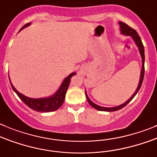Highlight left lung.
I'll return each instance as SVG.
<instances>
[{
    "mask_svg": "<svg viewBox=\"0 0 157 157\" xmlns=\"http://www.w3.org/2000/svg\"><path fill=\"white\" fill-rule=\"evenodd\" d=\"M119 25H120V29H121V33L125 35H130L133 40L135 41L136 44V45L138 46L139 48V50H140V55H141V57H142V62H143V67H142V70H141V74H140V82H139V86L137 89L136 90L135 93L132 95L130 98L128 100L127 102H126L125 103L122 104V105H119V106H116V107H113V108H106V107H102V106H99V105H96V104L93 103V102L89 99V98L88 97L87 94L86 92V98H87L88 102L90 104L91 106L93 107L94 109L97 110H99V111H106V112H114V111H117V110L123 108V107L126 106L129 102H130L131 100L135 97V95H136L137 92H139L140 90V87L142 86V83H143V78H144V71H145V68H144V60H145V54H144V46H143V42L141 41V38H140V35H138V33L136 31V30H134L133 28H132L131 27H129V25H127L126 24L123 23V22H119Z\"/></svg>",
    "mask_w": 157,
    "mask_h": 157,
    "instance_id": "8db88e82",
    "label": "left lung"
}]
</instances>
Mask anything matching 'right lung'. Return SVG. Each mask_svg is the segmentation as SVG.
<instances>
[{
	"label": "right lung",
	"mask_w": 157,
	"mask_h": 157,
	"mask_svg": "<svg viewBox=\"0 0 157 157\" xmlns=\"http://www.w3.org/2000/svg\"><path fill=\"white\" fill-rule=\"evenodd\" d=\"M30 23L26 24L24 25L21 30L25 28V27L28 26ZM20 30V31H21ZM74 75H75V72H72L70 74L67 78H65L64 79L63 82H62V86H60L58 92L55 94H54L52 96L48 97V98H28V97L25 96V95H22L21 93L17 92L15 88L13 86V85L10 82L11 87H12L13 90L16 92L17 96L22 100V102L26 104L29 108L31 109L35 110L37 112H41V113H48V112H54L55 110L59 109L61 106L62 105L65 100V94H66L67 89H68V86H69L70 81L71 78ZM10 80V78H9Z\"/></svg>",
	"instance_id": "obj_1"
}]
</instances>
